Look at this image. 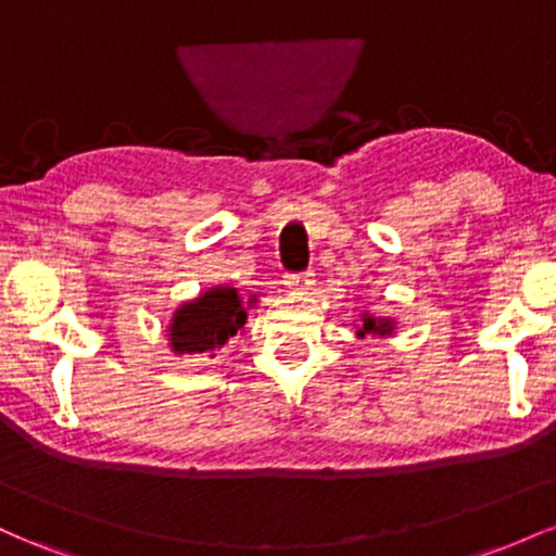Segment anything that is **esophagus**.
Instances as JSON below:
<instances>
[{
	"label": "esophagus",
	"instance_id": "esophagus-1",
	"mask_svg": "<svg viewBox=\"0 0 556 556\" xmlns=\"http://www.w3.org/2000/svg\"><path fill=\"white\" fill-rule=\"evenodd\" d=\"M285 285L290 287V290H308V287L314 285V271H305V274H287V277H285Z\"/></svg>",
	"mask_w": 556,
	"mask_h": 556
}]
</instances>
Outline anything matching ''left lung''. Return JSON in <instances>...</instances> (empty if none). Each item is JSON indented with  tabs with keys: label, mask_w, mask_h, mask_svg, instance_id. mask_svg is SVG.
Instances as JSON below:
<instances>
[{
	"label": "left lung",
	"mask_w": 556,
	"mask_h": 556,
	"mask_svg": "<svg viewBox=\"0 0 556 556\" xmlns=\"http://www.w3.org/2000/svg\"><path fill=\"white\" fill-rule=\"evenodd\" d=\"M394 331V321L392 318H376V316H368L363 314V321L358 327V337H366V334H379V337H387Z\"/></svg>",
	"instance_id": "left-lung-1"
}]
</instances>
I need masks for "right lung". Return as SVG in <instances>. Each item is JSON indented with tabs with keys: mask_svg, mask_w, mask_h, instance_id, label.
<instances>
[{
	"mask_svg": "<svg viewBox=\"0 0 556 556\" xmlns=\"http://www.w3.org/2000/svg\"><path fill=\"white\" fill-rule=\"evenodd\" d=\"M248 303H256V298H251ZM245 303L235 287L216 285L175 311L169 324V348L177 355L219 350L229 337L245 327Z\"/></svg>",
	"mask_w": 556,
	"mask_h": 556,
	"instance_id": "obj_1",
	"label": "right lung"
}]
</instances>
